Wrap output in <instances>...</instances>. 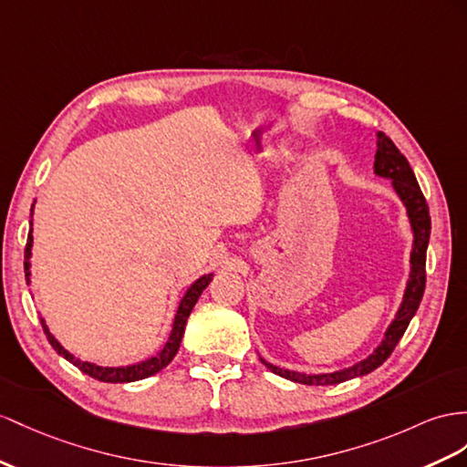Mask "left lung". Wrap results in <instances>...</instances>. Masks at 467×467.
Returning a JSON list of instances; mask_svg holds the SVG:
<instances>
[{
	"instance_id": "8db88e82",
	"label": "left lung",
	"mask_w": 467,
	"mask_h": 467,
	"mask_svg": "<svg viewBox=\"0 0 467 467\" xmlns=\"http://www.w3.org/2000/svg\"><path fill=\"white\" fill-rule=\"evenodd\" d=\"M375 175L390 179V185L394 193L399 195L402 205L406 207V214H409L410 221V231H412V250H410V274L409 282H406V288L402 294V302L394 314V319L385 331V337L377 345L375 351L363 361H358L348 368L333 370V373H319V375H309V373H297V370L282 368L278 365L268 363L266 358L260 357V361L265 363L274 375L284 377L294 382H300V385H339L343 380H349L355 377L368 375L370 370H375L382 363L387 361L389 355L397 348V343L404 336L406 327H409L410 319L414 317L418 306H420L424 285H426V248L430 241V213L426 199L418 185L414 171L410 170V163L406 161L404 155L394 146L392 140L387 138L382 131H377V153H375Z\"/></svg>"
}]
</instances>
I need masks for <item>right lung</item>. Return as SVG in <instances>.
I'll return each mask as SVG.
<instances>
[{
  "label": "right lung",
  "instance_id": "1",
  "mask_svg": "<svg viewBox=\"0 0 467 467\" xmlns=\"http://www.w3.org/2000/svg\"><path fill=\"white\" fill-rule=\"evenodd\" d=\"M33 207H35V202L31 205V231H29V236H27V246H26V280H27V284H31ZM211 280H213V274H202L201 278H197L193 284L189 285L187 292L182 297V302H179L177 314L173 317V327L170 331V337H167V341L163 345V349L158 355H153V357L146 358V361L136 363V365H128V367H102V365L90 363V361H80L78 357H75L73 353H68L63 348V345L55 339V336L49 331V327H47L43 317H41V326H43V331H45L47 339H49V343L53 345V349L61 357H65L68 363H73L75 367H78L85 375H88L92 379H99L102 382H134V380H141V379H148V377H151L155 373H160L163 367H167V365L171 363V358L179 351V345H182L183 333H185V324H187V317L191 314V309L195 307L199 296L202 294V290L207 288Z\"/></svg>",
  "mask_w": 467,
  "mask_h": 467
}]
</instances>
